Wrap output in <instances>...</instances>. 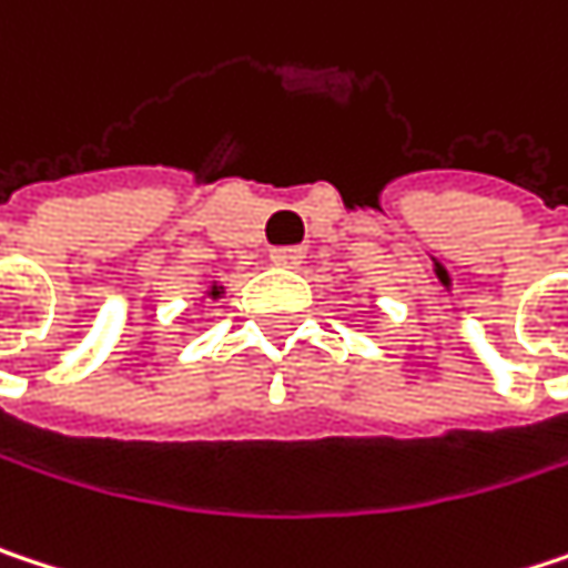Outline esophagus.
Returning a JSON list of instances; mask_svg holds the SVG:
<instances>
[{
  "label": "esophagus",
  "instance_id": "obj_1",
  "mask_svg": "<svg viewBox=\"0 0 568 568\" xmlns=\"http://www.w3.org/2000/svg\"><path fill=\"white\" fill-rule=\"evenodd\" d=\"M270 260H273V266L295 270V266H302V260H305V250H302V246H280V250H273V253H270Z\"/></svg>",
  "mask_w": 568,
  "mask_h": 568
}]
</instances>
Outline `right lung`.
<instances>
[{"instance_id":"right-lung-1","label":"right lung","mask_w":568,"mask_h":568,"mask_svg":"<svg viewBox=\"0 0 568 568\" xmlns=\"http://www.w3.org/2000/svg\"><path fill=\"white\" fill-rule=\"evenodd\" d=\"M207 295H211V298H221V295H224V285H211V288H207Z\"/></svg>"}]
</instances>
